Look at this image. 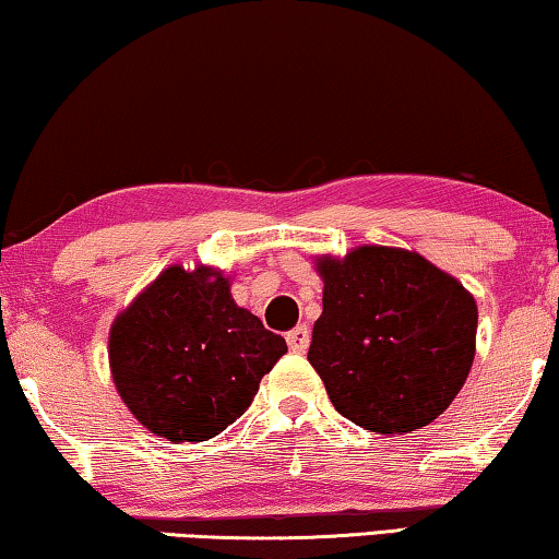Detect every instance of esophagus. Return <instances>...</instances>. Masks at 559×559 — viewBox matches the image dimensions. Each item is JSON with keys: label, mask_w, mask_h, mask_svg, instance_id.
<instances>
[{"label": "esophagus", "mask_w": 559, "mask_h": 559, "mask_svg": "<svg viewBox=\"0 0 559 559\" xmlns=\"http://www.w3.org/2000/svg\"><path fill=\"white\" fill-rule=\"evenodd\" d=\"M286 341H288V348L296 354H304L308 348V341H311V333H308L306 326H296L294 331L286 333Z\"/></svg>", "instance_id": "1"}]
</instances>
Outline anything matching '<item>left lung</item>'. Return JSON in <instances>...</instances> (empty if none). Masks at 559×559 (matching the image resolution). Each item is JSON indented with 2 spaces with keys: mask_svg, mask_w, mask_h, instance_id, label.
Listing matches in <instances>:
<instances>
[{
  "mask_svg": "<svg viewBox=\"0 0 559 559\" xmlns=\"http://www.w3.org/2000/svg\"><path fill=\"white\" fill-rule=\"evenodd\" d=\"M323 311L308 361L341 416L379 435L427 427L474 361L477 304L419 253L364 246L321 258Z\"/></svg>",
  "mask_w": 559,
  "mask_h": 559,
  "instance_id": "1",
  "label": "left lung"
}]
</instances>
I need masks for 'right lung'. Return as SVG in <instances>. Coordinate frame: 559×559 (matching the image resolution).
Instances as JSON below:
<instances>
[{
    "instance_id": "right-lung-1",
    "label": "right lung",
    "mask_w": 559,
    "mask_h": 559,
    "mask_svg": "<svg viewBox=\"0 0 559 559\" xmlns=\"http://www.w3.org/2000/svg\"><path fill=\"white\" fill-rule=\"evenodd\" d=\"M286 352V341L238 308L230 283L211 269L163 271L110 331L122 402L168 441L221 435Z\"/></svg>"
}]
</instances>
